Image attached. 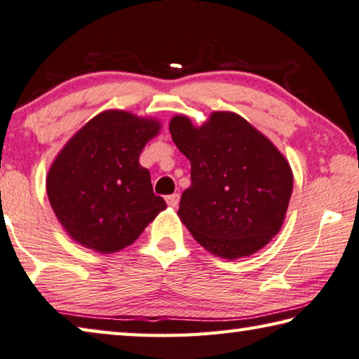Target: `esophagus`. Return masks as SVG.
Returning a JSON list of instances; mask_svg holds the SVG:
<instances>
[{
	"mask_svg": "<svg viewBox=\"0 0 359 359\" xmlns=\"http://www.w3.org/2000/svg\"><path fill=\"white\" fill-rule=\"evenodd\" d=\"M165 202L168 203V206H172V208H176L180 203V194H170V196L165 197Z\"/></svg>",
	"mask_w": 359,
	"mask_h": 359,
	"instance_id": "1",
	"label": "esophagus"
}]
</instances>
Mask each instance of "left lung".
Returning a JSON list of instances; mask_svg holds the SVG:
<instances>
[{"mask_svg":"<svg viewBox=\"0 0 359 359\" xmlns=\"http://www.w3.org/2000/svg\"><path fill=\"white\" fill-rule=\"evenodd\" d=\"M170 134L191 161V186L178 215L197 243L224 259H238L278 235L293 175L265 135L227 111H215L202 128L175 116Z\"/></svg>","mask_w":359,"mask_h":359,"instance_id":"8db88e82","label":"left lung"}]
</instances>
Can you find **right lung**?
<instances>
[{
  "mask_svg": "<svg viewBox=\"0 0 359 359\" xmlns=\"http://www.w3.org/2000/svg\"><path fill=\"white\" fill-rule=\"evenodd\" d=\"M157 130L154 119L104 111L62 148L48 172L47 194L72 240L97 252H116L167 208L138 162Z\"/></svg>",
  "mask_w": 359,
  "mask_h": 359,
  "instance_id": "right-lung-1",
  "label": "right lung"
}]
</instances>
